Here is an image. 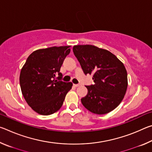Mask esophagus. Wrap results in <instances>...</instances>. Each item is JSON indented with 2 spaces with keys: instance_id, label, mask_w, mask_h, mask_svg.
I'll return each instance as SVG.
<instances>
[{
  "instance_id": "obj_1",
  "label": "esophagus",
  "mask_w": 152,
  "mask_h": 152,
  "mask_svg": "<svg viewBox=\"0 0 152 152\" xmlns=\"http://www.w3.org/2000/svg\"><path fill=\"white\" fill-rule=\"evenodd\" d=\"M80 85H81L80 84H74V86L75 87H78V86H80Z\"/></svg>"
}]
</instances>
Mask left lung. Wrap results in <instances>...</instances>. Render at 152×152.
<instances>
[{
  "label": "left lung",
  "instance_id": "8db88e82",
  "mask_svg": "<svg viewBox=\"0 0 152 152\" xmlns=\"http://www.w3.org/2000/svg\"><path fill=\"white\" fill-rule=\"evenodd\" d=\"M73 52L84 73L92 74L94 84L86 86L88 93L81 102L89 111L103 115L117 108L127 88L125 67L114 54L92 45H78Z\"/></svg>",
  "mask_w": 152,
  "mask_h": 152
}]
</instances>
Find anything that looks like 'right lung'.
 Masks as SVG:
<instances>
[{
	"label": "right lung",
	"instance_id": "add662e5",
	"mask_svg": "<svg viewBox=\"0 0 152 152\" xmlns=\"http://www.w3.org/2000/svg\"><path fill=\"white\" fill-rule=\"evenodd\" d=\"M70 46L37 50L30 54L20 73V89L29 106L42 115H50L60 109L72 82L61 81L60 72ZM58 74V77L56 75Z\"/></svg>",
	"mask_w": 152,
	"mask_h": 152
}]
</instances>
